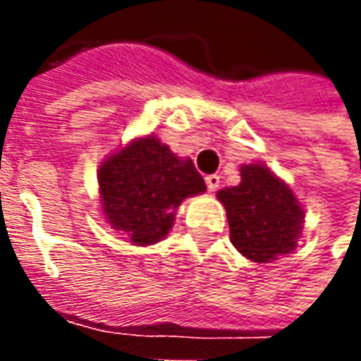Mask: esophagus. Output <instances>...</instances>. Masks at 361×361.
<instances>
[{
  "instance_id": "34e87169",
  "label": "esophagus",
  "mask_w": 361,
  "mask_h": 361,
  "mask_svg": "<svg viewBox=\"0 0 361 361\" xmlns=\"http://www.w3.org/2000/svg\"><path fill=\"white\" fill-rule=\"evenodd\" d=\"M204 183H207V189H209V191H216L220 185V176H216V173L207 176V178H204Z\"/></svg>"
}]
</instances>
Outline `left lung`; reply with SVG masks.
Here are the masks:
<instances>
[{
    "instance_id": "8db88e82",
    "label": "left lung",
    "mask_w": 361,
    "mask_h": 361,
    "mask_svg": "<svg viewBox=\"0 0 361 361\" xmlns=\"http://www.w3.org/2000/svg\"><path fill=\"white\" fill-rule=\"evenodd\" d=\"M230 240L255 263L290 253L302 232L303 209L284 181L265 166H242V183L219 191Z\"/></svg>"
}]
</instances>
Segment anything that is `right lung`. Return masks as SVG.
<instances>
[{"mask_svg":"<svg viewBox=\"0 0 361 361\" xmlns=\"http://www.w3.org/2000/svg\"><path fill=\"white\" fill-rule=\"evenodd\" d=\"M98 183L108 222L137 245L164 238L181 201L207 189L193 162L154 137L137 139L102 162Z\"/></svg>","mask_w":361,"mask_h":361,"instance_id":"obj_1","label":"right lung"}]
</instances>
